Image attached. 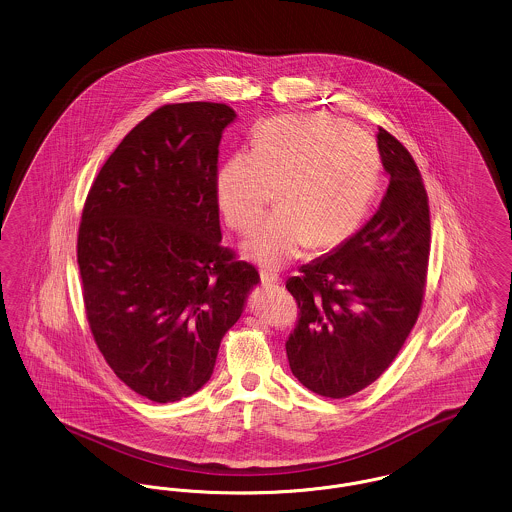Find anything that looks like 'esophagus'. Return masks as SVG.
<instances>
[{"label":"esophagus","mask_w":512,"mask_h":512,"mask_svg":"<svg viewBox=\"0 0 512 512\" xmlns=\"http://www.w3.org/2000/svg\"><path fill=\"white\" fill-rule=\"evenodd\" d=\"M261 284L265 288H276V286H280V278L268 270H261Z\"/></svg>","instance_id":"obj_1"}]
</instances>
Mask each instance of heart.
I'll return each mask as SVG.
<instances>
[{
	"label": "heart",
	"mask_w": 512,
	"mask_h": 512,
	"mask_svg": "<svg viewBox=\"0 0 512 512\" xmlns=\"http://www.w3.org/2000/svg\"><path fill=\"white\" fill-rule=\"evenodd\" d=\"M376 142L328 115L268 122L251 151L234 153L217 172L220 213L249 232L276 190L278 207L244 244L247 259L276 270L309 245L345 242L365 219L380 180Z\"/></svg>",
	"instance_id": "b5f03b06"
}]
</instances>
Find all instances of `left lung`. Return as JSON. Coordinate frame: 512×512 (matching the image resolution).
Returning a JSON list of instances; mask_svg holds the SVG:
<instances>
[{
	"label": "left lung",
	"mask_w": 512,
	"mask_h": 512,
	"mask_svg": "<svg viewBox=\"0 0 512 512\" xmlns=\"http://www.w3.org/2000/svg\"><path fill=\"white\" fill-rule=\"evenodd\" d=\"M390 186L365 226L330 255L286 282L299 318L286 353L293 376L322 397L365 390L393 363L420 313L428 257L430 207L411 153L378 128Z\"/></svg>",
	"instance_id": "8db88e82"
}]
</instances>
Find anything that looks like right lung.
Returning <instances> with one entry per match:
<instances>
[{
    "instance_id": "obj_1",
    "label": "right lung",
    "mask_w": 512,
    "mask_h": 512,
    "mask_svg": "<svg viewBox=\"0 0 512 512\" xmlns=\"http://www.w3.org/2000/svg\"><path fill=\"white\" fill-rule=\"evenodd\" d=\"M224 103H171L136 124L84 203L76 259L90 330L122 382L155 403L203 388L259 284L222 247L215 178Z\"/></svg>"
}]
</instances>
